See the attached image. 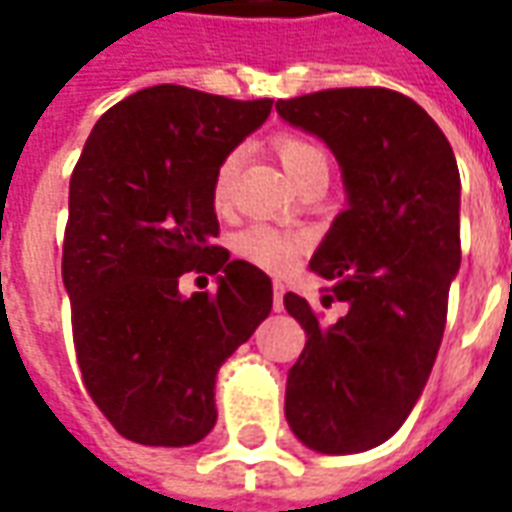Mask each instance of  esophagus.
Returning a JSON list of instances; mask_svg holds the SVG:
<instances>
[{"instance_id":"1","label":"esophagus","mask_w":512,"mask_h":512,"mask_svg":"<svg viewBox=\"0 0 512 512\" xmlns=\"http://www.w3.org/2000/svg\"><path fill=\"white\" fill-rule=\"evenodd\" d=\"M282 296H285V285L282 282H274V310H282Z\"/></svg>"}]
</instances>
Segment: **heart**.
<instances>
[{"mask_svg": "<svg viewBox=\"0 0 512 512\" xmlns=\"http://www.w3.org/2000/svg\"><path fill=\"white\" fill-rule=\"evenodd\" d=\"M274 153L282 161V167L290 178L296 180V186L304 183L312 175H329V156L315 139L301 134H277L274 136ZM241 167V150H230L219 158V164L213 169L211 197L216 208H227L233 200L235 175ZM310 246L304 233H290L279 230L274 224L255 222L244 227L241 233H235L233 252L249 266L268 271V274H285L296 266V260L304 255V249Z\"/></svg>", "mask_w": 512, "mask_h": 512, "instance_id": "obj_1", "label": "heart"}]
</instances>
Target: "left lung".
Here are the masks:
<instances>
[{"mask_svg":"<svg viewBox=\"0 0 512 512\" xmlns=\"http://www.w3.org/2000/svg\"><path fill=\"white\" fill-rule=\"evenodd\" d=\"M277 112L332 147L348 191L310 260L323 307L348 312L323 326L310 301L285 293L307 334L285 417L310 450L365 452L406 422L439 354L461 266V175L433 117L395 90H321Z\"/></svg>","mask_w":512,"mask_h":512,"instance_id":"1","label":"left lung"}]
</instances>
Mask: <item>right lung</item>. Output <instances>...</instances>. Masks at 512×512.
I'll return each mask as SVG.
<instances>
[{
  "instance_id": "obj_1",
  "label": "right lung",
  "mask_w": 512,
  "mask_h": 512,
  "mask_svg": "<svg viewBox=\"0 0 512 512\" xmlns=\"http://www.w3.org/2000/svg\"><path fill=\"white\" fill-rule=\"evenodd\" d=\"M271 104L156 84L104 112L73 167L62 244L73 348L87 395L136 444L205 439L219 367L271 312V279L213 244L211 197L219 158ZM189 270L220 288L180 297Z\"/></svg>"
}]
</instances>
